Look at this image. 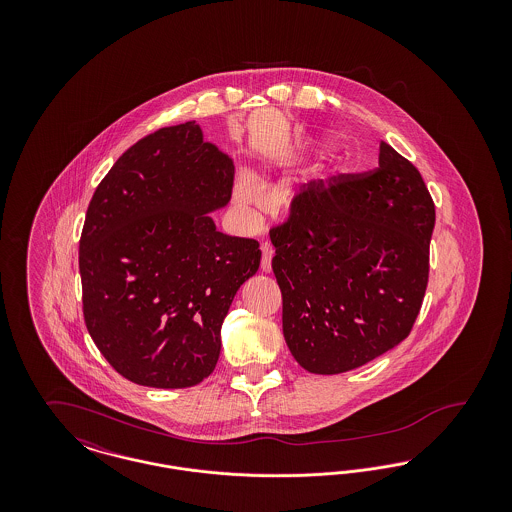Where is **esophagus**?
Returning <instances> with one entry per match:
<instances>
[{"label": "esophagus", "instance_id": "1", "mask_svg": "<svg viewBox=\"0 0 512 512\" xmlns=\"http://www.w3.org/2000/svg\"><path fill=\"white\" fill-rule=\"evenodd\" d=\"M261 253H263V259H261V270H263V272H270V268H272V255H274L272 245H261Z\"/></svg>", "mask_w": 512, "mask_h": 512}]
</instances>
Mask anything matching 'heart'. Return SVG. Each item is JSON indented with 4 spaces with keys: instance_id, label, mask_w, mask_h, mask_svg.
Instances as JSON below:
<instances>
[{
    "instance_id": "1",
    "label": "heart",
    "mask_w": 512,
    "mask_h": 512,
    "mask_svg": "<svg viewBox=\"0 0 512 512\" xmlns=\"http://www.w3.org/2000/svg\"><path fill=\"white\" fill-rule=\"evenodd\" d=\"M234 197L240 205H244L247 209H259L265 203V197L261 194V190L255 186V182L249 176H242L236 180Z\"/></svg>"
}]
</instances>
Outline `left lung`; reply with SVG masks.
Wrapping results in <instances>:
<instances>
[{
    "label": "left lung",
    "instance_id": "1",
    "mask_svg": "<svg viewBox=\"0 0 512 512\" xmlns=\"http://www.w3.org/2000/svg\"><path fill=\"white\" fill-rule=\"evenodd\" d=\"M436 209L420 172L382 142L378 169L313 180L270 230L293 359L313 374L366 365L405 340L428 284Z\"/></svg>",
    "mask_w": 512,
    "mask_h": 512
}]
</instances>
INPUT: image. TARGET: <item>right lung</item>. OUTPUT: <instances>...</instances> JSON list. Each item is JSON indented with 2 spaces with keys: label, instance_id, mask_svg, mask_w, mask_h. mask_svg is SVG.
Listing matches in <instances>:
<instances>
[{
  "label": "right lung",
  "instance_id": "add662e5",
  "mask_svg": "<svg viewBox=\"0 0 512 512\" xmlns=\"http://www.w3.org/2000/svg\"><path fill=\"white\" fill-rule=\"evenodd\" d=\"M234 161L195 121L161 128L101 180L80 238L86 328L126 380L192 388L217 366L234 295L261 263L255 240L217 230Z\"/></svg>",
  "mask_w": 512,
  "mask_h": 512
}]
</instances>
